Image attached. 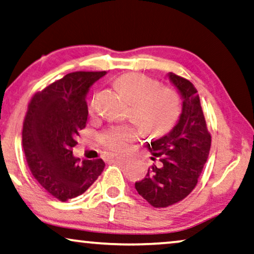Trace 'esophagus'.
Returning a JSON list of instances; mask_svg holds the SVG:
<instances>
[{"label":"esophagus","mask_w":254,"mask_h":254,"mask_svg":"<svg viewBox=\"0 0 254 254\" xmlns=\"http://www.w3.org/2000/svg\"><path fill=\"white\" fill-rule=\"evenodd\" d=\"M117 158H118V157H117L116 154H113V153L106 154V161H113V160H116Z\"/></svg>","instance_id":"1"}]
</instances>
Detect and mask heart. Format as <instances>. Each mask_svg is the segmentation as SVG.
<instances>
[{
    "label": "heart",
    "instance_id": "b5f03b06",
    "mask_svg": "<svg viewBox=\"0 0 254 254\" xmlns=\"http://www.w3.org/2000/svg\"><path fill=\"white\" fill-rule=\"evenodd\" d=\"M115 84L131 100L129 117L137 123L116 125L100 136V141L106 149L120 152L128 149L135 139L139 138L143 130L158 135L167 131L175 123L180 113V98L171 87L158 86V81L141 73H126L116 79ZM89 113L97 112L96 96L89 101Z\"/></svg>",
    "mask_w": 254,
    "mask_h": 254
}]
</instances>
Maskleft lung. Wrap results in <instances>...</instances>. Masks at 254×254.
I'll list each match as a JSON object with an SVG mask.
<instances>
[{"label":"left lung","mask_w":254,"mask_h":254,"mask_svg":"<svg viewBox=\"0 0 254 254\" xmlns=\"http://www.w3.org/2000/svg\"><path fill=\"white\" fill-rule=\"evenodd\" d=\"M168 76L183 98L182 113L170 133L146 145L158 165L153 164L145 178L135 182L137 192L156 208L179 203L194 189L212 141L196 88L174 73Z\"/></svg>","instance_id":"obj_1"}]
</instances>
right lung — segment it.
Here are the masks:
<instances>
[{
	"label": "right lung",
	"instance_id": "right-lung-1",
	"mask_svg": "<svg viewBox=\"0 0 254 254\" xmlns=\"http://www.w3.org/2000/svg\"><path fill=\"white\" fill-rule=\"evenodd\" d=\"M72 72L34 94L23 124V148L29 171L51 196L65 201L82 194L102 174L101 158L73 157L86 127L89 87L105 74Z\"/></svg>",
	"mask_w": 254,
	"mask_h": 254
}]
</instances>
